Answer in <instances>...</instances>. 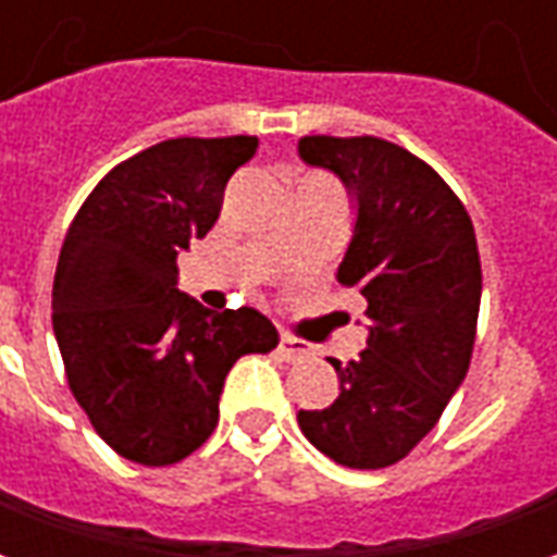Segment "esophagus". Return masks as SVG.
<instances>
[{"instance_id": "esophagus-1", "label": "esophagus", "mask_w": 557, "mask_h": 557, "mask_svg": "<svg viewBox=\"0 0 557 557\" xmlns=\"http://www.w3.org/2000/svg\"><path fill=\"white\" fill-rule=\"evenodd\" d=\"M280 355L286 358V361H301L304 355L310 351V346L304 343V339L292 337V334H280Z\"/></svg>"}]
</instances>
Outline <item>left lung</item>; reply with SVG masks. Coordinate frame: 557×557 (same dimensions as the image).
Listing matches in <instances>:
<instances>
[{
    "label": "left lung",
    "instance_id": "left-lung-1",
    "mask_svg": "<svg viewBox=\"0 0 557 557\" xmlns=\"http://www.w3.org/2000/svg\"><path fill=\"white\" fill-rule=\"evenodd\" d=\"M298 158L349 190L355 223L337 280L361 289L370 319L367 349L331 358L339 397L298 411V426L339 466H394L468 373L483 286L474 226L442 175L387 139L304 137Z\"/></svg>",
    "mask_w": 557,
    "mask_h": 557
}]
</instances>
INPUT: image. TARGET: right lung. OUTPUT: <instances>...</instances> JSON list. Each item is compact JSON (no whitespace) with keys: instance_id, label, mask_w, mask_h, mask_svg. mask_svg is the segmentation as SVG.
Here are the masks:
<instances>
[{"instance_id":"right-lung-1","label":"right lung","mask_w":557,"mask_h":557,"mask_svg":"<svg viewBox=\"0 0 557 557\" xmlns=\"http://www.w3.org/2000/svg\"><path fill=\"white\" fill-rule=\"evenodd\" d=\"M256 137H178L103 175L59 253L53 331L67 385L115 454L172 466L218 426L232 363L277 346L253 310L178 292V253L206 238Z\"/></svg>"}]
</instances>
